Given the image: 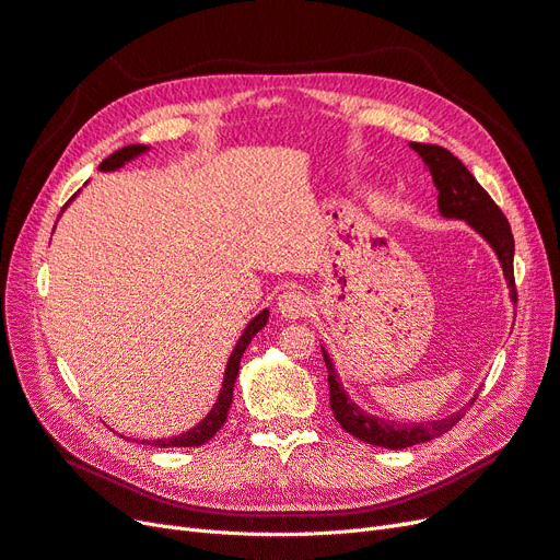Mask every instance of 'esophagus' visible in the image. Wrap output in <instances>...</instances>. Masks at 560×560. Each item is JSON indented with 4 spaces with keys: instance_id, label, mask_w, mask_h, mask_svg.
Returning <instances> with one entry per match:
<instances>
[{
    "instance_id": "1",
    "label": "esophagus",
    "mask_w": 560,
    "mask_h": 560,
    "mask_svg": "<svg viewBox=\"0 0 560 560\" xmlns=\"http://www.w3.org/2000/svg\"><path fill=\"white\" fill-rule=\"evenodd\" d=\"M312 307V301L301 289H287L278 299V312L284 319H299L305 317Z\"/></svg>"
}]
</instances>
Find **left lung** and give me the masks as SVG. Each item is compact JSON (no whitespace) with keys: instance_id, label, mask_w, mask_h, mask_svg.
I'll use <instances>...</instances> for the list:
<instances>
[{"instance_id":"8db88e82","label":"left lung","mask_w":560,"mask_h":560,"mask_svg":"<svg viewBox=\"0 0 560 560\" xmlns=\"http://www.w3.org/2000/svg\"><path fill=\"white\" fill-rule=\"evenodd\" d=\"M411 149L418 151V155L424 163V170H428L434 178V186L439 190V211L445 218H457L466 220L476 232H480L487 243L494 248V253L501 259L505 280L510 284L512 301H517V287H514V238L510 222L503 215V211L497 207L494 199L489 197V192L476 182V176L464 167V163L455 155L436 144H420L411 142ZM324 353V363L328 370V390H330V409L332 416L338 418L342 424V430H347L351 436L361 439L372 445H382V448L390 451H401L409 448V445L424 443L439 439L441 434L451 432L455 424L462 420L466 409L474 405L476 397L468 401L464 409L457 413L441 418V420H430V422H411V424H399V422H388L384 418H376L365 413L361 407H355L353 401L347 397L338 372H335L330 355L326 349Z\"/></svg>"}]
</instances>
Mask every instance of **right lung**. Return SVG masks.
<instances>
[{
  "label": "right lung",
  "instance_id": "1",
  "mask_svg": "<svg viewBox=\"0 0 560 560\" xmlns=\"http://www.w3.org/2000/svg\"><path fill=\"white\" fill-rule=\"evenodd\" d=\"M142 151H147V147H140V144H128L119 151H115L112 155H107V159L101 163V170H117L121 167L126 161L136 159V155H140ZM268 322V310L259 312V315L248 324V328L243 330L238 345L234 347L232 355H230V363H228V372H225V382H222V390H220V397L215 401V407L211 409V413L197 424V428H192L190 432H184L182 436H174V439H159V441H142V443H149V445H155V448H195V445H205L209 439L215 436V432L225 424L228 420V411L232 407V395H234V382L238 376V363H241V355L243 351L248 349L250 340L255 338V335L266 326Z\"/></svg>",
  "mask_w": 560,
  "mask_h": 560
}]
</instances>
